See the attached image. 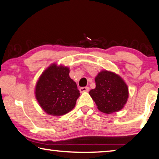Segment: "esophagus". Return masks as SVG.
<instances>
[{
    "instance_id": "1",
    "label": "esophagus",
    "mask_w": 159,
    "mask_h": 159,
    "mask_svg": "<svg viewBox=\"0 0 159 159\" xmlns=\"http://www.w3.org/2000/svg\"><path fill=\"white\" fill-rule=\"evenodd\" d=\"M89 87H81L80 88V93H87V92H89Z\"/></svg>"
}]
</instances>
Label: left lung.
<instances>
[{
  "mask_svg": "<svg viewBox=\"0 0 159 159\" xmlns=\"http://www.w3.org/2000/svg\"><path fill=\"white\" fill-rule=\"evenodd\" d=\"M96 87L89 92L98 109L106 114L121 110L127 102L128 85L120 76L113 72L102 70L95 77Z\"/></svg>",
  "mask_w": 159,
  "mask_h": 159,
  "instance_id": "obj_1",
  "label": "left lung"
}]
</instances>
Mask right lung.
I'll list each match as a JSON object with an SVG mask.
<instances>
[{"label":"right lung","mask_w":159,"mask_h":159,"mask_svg":"<svg viewBox=\"0 0 159 159\" xmlns=\"http://www.w3.org/2000/svg\"><path fill=\"white\" fill-rule=\"evenodd\" d=\"M70 72L68 66L53 63L39 77L34 93L39 105L47 114L64 116L75 107L80 91L69 75Z\"/></svg>","instance_id":"obj_1"}]
</instances>
